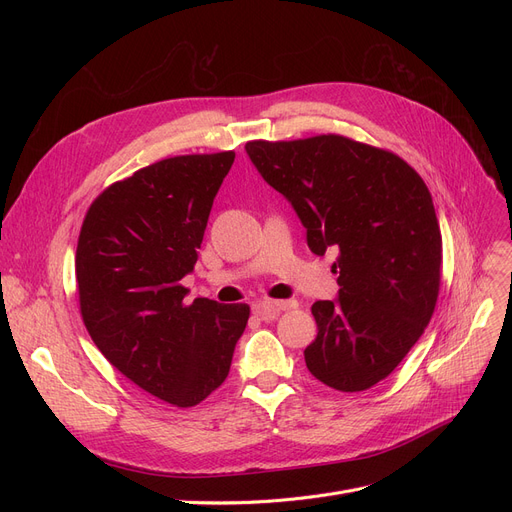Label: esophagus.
Instances as JSON below:
<instances>
[{
	"label": "esophagus",
	"mask_w": 512,
	"mask_h": 512,
	"mask_svg": "<svg viewBox=\"0 0 512 512\" xmlns=\"http://www.w3.org/2000/svg\"><path fill=\"white\" fill-rule=\"evenodd\" d=\"M297 307H299L297 301H263V303H257L253 307V311L257 317L267 321V319H276L280 315V311H292Z\"/></svg>",
	"instance_id": "esophagus-1"
}]
</instances>
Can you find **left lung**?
<instances>
[{
  "mask_svg": "<svg viewBox=\"0 0 512 512\" xmlns=\"http://www.w3.org/2000/svg\"><path fill=\"white\" fill-rule=\"evenodd\" d=\"M245 149L292 203L309 249L338 251L340 292L311 307L307 369L340 392L375 386L407 357L438 301L442 234L423 178L396 153L342 134Z\"/></svg>",
  "mask_w": 512,
  "mask_h": 512,
  "instance_id": "obj_1",
  "label": "left lung"
}]
</instances>
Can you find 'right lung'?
<instances>
[{
	"label": "right lung",
	"instance_id": "add662e5",
	"mask_svg": "<svg viewBox=\"0 0 512 512\" xmlns=\"http://www.w3.org/2000/svg\"><path fill=\"white\" fill-rule=\"evenodd\" d=\"M234 151L176 155L110 184L91 203L76 247L80 315L130 382L188 409L228 378L249 305L184 303L213 197Z\"/></svg>",
	"mask_w": 512,
	"mask_h": 512
}]
</instances>
